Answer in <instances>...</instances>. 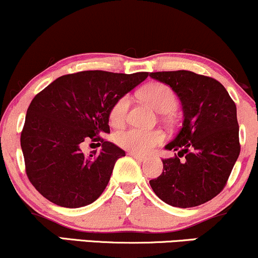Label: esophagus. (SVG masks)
<instances>
[{
	"label": "esophagus",
	"instance_id": "obj_1",
	"mask_svg": "<svg viewBox=\"0 0 258 258\" xmlns=\"http://www.w3.org/2000/svg\"><path fill=\"white\" fill-rule=\"evenodd\" d=\"M129 154L133 157V158H135L136 160H139V162H145V160L147 159L146 157H145V156H140V154H136V153H133V152H130Z\"/></svg>",
	"mask_w": 258,
	"mask_h": 258
}]
</instances>
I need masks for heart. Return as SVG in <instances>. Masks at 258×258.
I'll return each mask as SVG.
<instances>
[{
    "instance_id": "1",
    "label": "heart",
    "mask_w": 258,
    "mask_h": 258,
    "mask_svg": "<svg viewBox=\"0 0 258 258\" xmlns=\"http://www.w3.org/2000/svg\"><path fill=\"white\" fill-rule=\"evenodd\" d=\"M141 98L160 113H169L177 107V96L170 87L160 82L145 86L140 92ZM130 105L128 95L120 96L110 111L112 125L119 126L125 122ZM165 135L160 130H145L129 128L114 134V141L118 146L136 154H147L164 141Z\"/></svg>"
}]
</instances>
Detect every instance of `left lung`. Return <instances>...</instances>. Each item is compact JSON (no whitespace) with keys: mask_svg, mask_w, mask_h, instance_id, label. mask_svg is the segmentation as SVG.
<instances>
[{"mask_svg":"<svg viewBox=\"0 0 258 258\" xmlns=\"http://www.w3.org/2000/svg\"><path fill=\"white\" fill-rule=\"evenodd\" d=\"M150 77L168 84L183 110L182 126L165 146L177 156L163 159L162 175L150 184L171 207H198L225 188L240 153L237 106L226 88L208 76L180 70Z\"/></svg>","mask_w":258,"mask_h":258,"instance_id":"1","label":"left lung"}]
</instances>
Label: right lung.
Masks as SVG:
<instances>
[{"label":"right lung","mask_w":258,"mask_h":258,"mask_svg":"<svg viewBox=\"0 0 258 258\" xmlns=\"http://www.w3.org/2000/svg\"><path fill=\"white\" fill-rule=\"evenodd\" d=\"M148 72L82 71L51 82L32 99L20 136L25 170L45 199L63 208L92 204L110 181L125 152L106 141L114 102L147 78ZM102 142V151L86 156L82 142Z\"/></svg>","instance_id":"right-lung-1"}]
</instances>
